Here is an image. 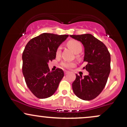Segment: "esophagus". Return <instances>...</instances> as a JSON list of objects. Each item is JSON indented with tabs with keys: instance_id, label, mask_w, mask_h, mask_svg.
Listing matches in <instances>:
<instances>
[{
	"instance_id": "obj_1",
	"label": "esophagus",
	"mask_w": 127,
	"mask_h": 127,
	"mask_svg": "<svg viewBox=\"0 0 127 127\" xmlns=\"http://www.w3.org/2000/svg\"><path fill=\"white\" fill-rule=\"evenodd\" d=\"M68 73V71H67V70H65V71H64V74H65V75H66V74H67Z\"/></svg>"
}]
</instances>
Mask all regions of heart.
Segmentation results:
<instances>
[{"mask_svg": "<svg viewBox=\"0 0 127 127\" xmlns=\"http://www.w3.org/2000/svg\"><path fill=\"white\" fill-rule=\"evenodd\" d=\"M67 45L68 46V47H69L72 50L75 52V54H78L80 53L82 50V46L81 45V43L79 42L78 41L76 40H70L69 41L67 42ZM61 51H62V49L61 47H58V48L56 50V55L57 56H59L61 54ZM62 67H64L65 68H72L74 65L75 63L72 62H63L61 64Z\"/></svg>", "mask_w": 127, "mask_h": 127, "instance_id": "obj_1", "label": "heart"}]
</instances>
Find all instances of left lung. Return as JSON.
I'll return each instance as SVG.
<instances>
[{
    "label": "left lung",
    "mask_w": 127,
    "mask_h": 127,
    "mask_svg": "<svg viewBox=\"0 0 127 127\" xmlns=\"http://www.w3.org/2000/svg\"><path fill=\"white\" fill-rule=\"evenodd\" d=\"M84 46V62L89 75H76L72 89L77 97L84 100L97 97L105 87L110 72V55L106 45L91 34L70 35Z\"/></svg>",
    "instance_id": "1"
}]
</instances>
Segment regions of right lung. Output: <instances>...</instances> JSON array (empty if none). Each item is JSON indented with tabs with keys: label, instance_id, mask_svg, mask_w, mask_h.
Wrapping results in <instances>:
<instances>
[{
	"label": "right lung",
	"instance_id": "add662e5",
	"mask_svg": "<svg viewBox=\"0 0 127 127\" xmlns=\"http://www.w3.org/2000/svg\"><path fill=\"white\" fill-rule=\"evenodd\" d=\"M68 36L44 33L26 45L22 55L23 73L29 90L37 98L53 95L63 78L62 69L50 72L48 63L55 59L57 49Z\"/></svg>",
	"mask_w": 127,
	"mask_h": 127
}]
</instances>
